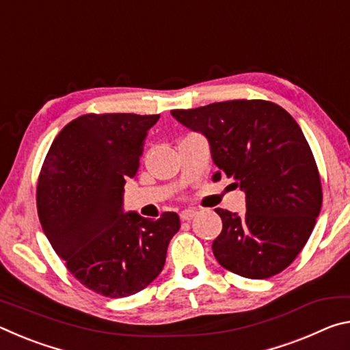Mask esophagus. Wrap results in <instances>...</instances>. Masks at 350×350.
<instances>
[{
    "instance_id": "obj_1",
    "label": "esophagus",
    "mask_w": 350,
    "mask_h": 350,
    "mask_svg": "<svg viewBox=\"0 0 350 350\" xmlns=\"http://www.w3.org/2000/svg\"><path fill=\"white\" fill-rule=\"evenodd\" d=\"M198 215V211L196 210H191V208H188V210H183L182 213H180V219L182 221H191V219Z\"/></svg>"
}]
</instances>
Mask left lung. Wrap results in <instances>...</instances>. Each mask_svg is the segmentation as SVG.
Listing matches in <instances>:
<instances>
[{
    "instance_id": "left-lung-1",
    "label": "left lung",
    "mask_w": 350,
    "mask_h": 350,
    "mask_svg": "<svg viewBox=\"0 0 350 350\" xmlns=\"http://www.w3.org/2000/svg\"><path fill=\"white\" fill-rule=\"evenodd\" d=\"M182 125L210 142L217 171L245 191L244 215L222 208L213 242L217 262L233 273L265 280L303 250L323 204L315 157L295 118L267 100H228L173 109Z\"/></svg>"
}]
</instances>
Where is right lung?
Segmentation results:
<instances>
[{
    "label": "right lung",
    "instance_id": "1",
    "mask_svg": "<svg viewBox=\"0 0 350 350\" xmlns=\"http://www.w3.org/2000/svg\"><path fill=\"white\" fill-rule=\"evenodd\" d=\"M159 114H85L64 126L47 151L37 183L43 232L83 286L109 298L140 292L161 273L179 232L173 211L157 221L123 213L144 140Z\"/></svg>",
    "mask_w": 350,
    "mask_h": 350
}]
</instances>
